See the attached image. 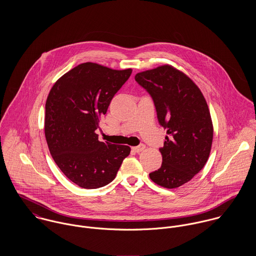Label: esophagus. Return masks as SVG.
I'll return each instance as SVG.
<instances>
[{
	"label": "esophagus",
	"instance_id": "obj_1",
	"mask_svg": "<svg viewBox=\"0 0 256 256\" xmlns=\"http://www.w3.org/2000/svg\"><path fill=\"white\" fill-rule=\"evenodd\" d=\"M145 148H146V146H145L144 144H140L139 146H133V148H132V150H133L135 152H142Z\"/></svg>",
	"mask_w": 256,
	"mask_h": 256
}]
</instances>
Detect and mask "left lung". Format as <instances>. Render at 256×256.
<instances>
[{
  "label": "left lung",
  "instance_id": "8db88e82",
  "mask_svg": "<svg viewBox=\"0 0 256 256\" xmlns=\"http://www.w3.org/2000/svg\"><path fill=\"white\" fill-rule=\"evenodd\" d=\"M135 80L152 98L168 134L160 148L162 166L150 178L166 188L180 187L204 168L210 154L213 124L207 102L193 80L170 65L138 73Z\"/></svg>",
  "mask_w": 256,
  "mask_h": 256
}]
</instances>
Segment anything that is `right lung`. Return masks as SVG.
<instances>
[{"instance_id":"obj_1","label":"right lung","mask_w":256,"mask_h":256,"mask_svg":"<svg viewBox=\"0 0 256 256\" xmlns=\"http://www.w3.org/2000/svg\"><path fill=\"white\" fill-rule=\"evenodd\" d=\"M132 69L82 63L52 86L45 104V138L61 172L74 183L96 189L111 182L130 146L98 141L96 130Z\"/></svg>"}]
</instances>
